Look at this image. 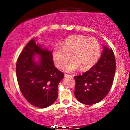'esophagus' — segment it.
Returning a JSON list of instances; mask_svg holds the SVG:
<instances>
[{
	"label": "esophagus",
	"instance_id": "34e87169",
	"mask_svg": "<svg viewBox=\"0 0 130 130\" xmlns=\"http://www.w3.org/2000/svg\"><path fill=\"white\" fill-rule=\"evenodd\" d=\"M65 77H72L73 76H72L70 75V74H65Z\"/></svg>",
	"mask_w": 130,
	"mask_h": 130
}]
</instances>
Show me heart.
Masks as SVG:
<instances>
[{
  "mask_svg": "<svg viewBox=\"0 0 130 130\" xmlns=\"http://www.w3.org/2000/svg\"><path fill=\"white\" fill-rule=\"evenodd\" d=\"M101 54L99 41L84 35H72L67 37L60 44H55L52 52L54 64L62 68L71 56L72 60L64 67L67 72H72L81 68L87 70L96 63Z\"/></svg>",
  "mask_w": 130,
  "mask_h": 130,
  "instance_id": "1",
  "label": "heart"
}]
</instances>
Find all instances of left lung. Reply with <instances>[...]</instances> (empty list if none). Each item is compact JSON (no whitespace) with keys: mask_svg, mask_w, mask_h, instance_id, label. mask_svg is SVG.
<instances>
[{"mask_svg":"<svg viewBox=\"0 0 130 130\" xmlns=\"http://www.w3.org/2000/svg\"><path fill=\"white\" fill-rule=\"evenodd\" d=\"M100 59L93 67L81 75L74 76V95L79 102L96 104L111 90L116 72V59L111 49L104 46Z\"/></svg>","mask_w":130,"mask_h":130,"instance_id":"left-lung-1","label":"left lung"}]
</instances>
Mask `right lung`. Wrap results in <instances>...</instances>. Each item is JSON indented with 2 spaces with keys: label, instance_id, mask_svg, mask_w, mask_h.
<instances>
[{
  "label": "right lung",
  "instance_id": "obj_1",
  "mask_svg": "<svg viewBox=\"0 0 130 130\" xmlns=\"http://www.w3.org/2000/svg\"><path fill=\"white\" fill-rule=\"evenodd\" d=\"M36 53L40 55L38 63L33 59ZM16 73L19 89L30 104L45 108L56 100L58 85L64 73L55 67L52 53L37 45L35 39L27 44L19 56Z\"/></svg>",
  "mask_w": 130,
  "mask_h": 130
}]
</instances>
